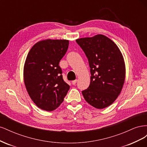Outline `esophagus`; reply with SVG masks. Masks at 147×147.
I'll return each mask as SVG.
<instances>
[{"label":"esophagus","mask_w":147,"mask_h":147,"mask_svg":"<svg viewBox=\"0 0 147 147\" xmlns=\"http://www.w3.org/2000/svg\"><path fill=\"white\" fill-rule=\"evenodd\" d=\"M77 80H75L72 81V83L73 84H75L77 83Z\"/></svg>","instance_id":"esophagus-1"}]
</instances>
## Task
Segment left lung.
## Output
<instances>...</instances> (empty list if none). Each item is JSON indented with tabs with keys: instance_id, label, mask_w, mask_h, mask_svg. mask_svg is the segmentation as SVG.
I'll return each instance as SVG.
<instances>
[{
	"instance_id": "8db88e82",
	"label": "left lung",
	"mask_w": 147,
	"mask_h": 147,
	"mask_svg": "<svg viewBox=\"0 0 147 147\" xmlns=\"http://www.w3.org/2000/svg\"><path fill=\"white\" fill-rule=\"evenodd\" d=\"M88 57L91 82L82 91L84 99L102 109L112 104L121 92L126 77L122 53L112 40L102 34L76 40Z\"/></svg>"
}]
</instances>
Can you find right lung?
Returning a JSON list of instances; mask_svg holds the SVG:
<instances>
[{
  "label": "right lung",
  "mask_w": 147,
  "mask_h": 147,
  "mask_svg": "<svg viewBox=\"0 0 147 147\" xmlns=\"http://www.w3.org/2000/svg\"><path fill=\"white\" fill-rule=\"evenodd\" d=\"M69 44L68 40H43L31 48L26 57L24 84L31 99L42 110L56 109L69 90L59 65Z\"/></svg>",
  "instance_id": "obj_1"
}]
</instances>
